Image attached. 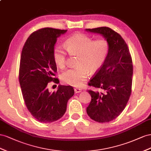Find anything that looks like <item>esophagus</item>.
Here are the masks:
<instances>
[{"instance_id":"34e87169","label":"esophagus","mask_w":151,"mask_h":151,"mask_svg":"<svg viewBox=\"0 0 151 151\" xmlns=\"http://www.w3.org/2000/svg\"><path fill=\"white\" fill-rule=\"evenodd\" d=\"M75 93H80V92H81V89H80V88H75Z\"/></svg>"}]
</instances>
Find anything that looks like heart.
Returning a JSON list of instances; mask_svg holds the SVG:
<instances>
[{"label":"heart","instance_id":"heart-1","mask_svg":"<svg viewBox=\"0 0 151 151\" xmlns=\"http://www.w3.org/2000/svg\"><path fill=\"white\" fill-rule=\"evenodd\" d=\"M64 47L69 54L78 55L76 65L61 75L64 83L73 87H80L87 80L89 72L94 73L104 64L109 50L107 40L101 38L93 40L82 33H75L64 42ZM55 64L61 69L66 67L67 55L61 47H55L53 50Z\"/></svg>","mask_w":151,"mask_h":151}]
</instances>
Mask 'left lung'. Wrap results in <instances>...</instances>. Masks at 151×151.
<instances>
[{
	"mask_svg": "<svg viewBox=\"0 0 151 151\" xmlns=\"http://www.w3.org/2000/svg\"><path fill=\"white\" fill-rule=\"evenodd\" d=\"M101 34L109 44V50L102 68L88 83L103 92L88 90L92 99L87 113L99 123L114 119L125 108L132 92L133 64L125 41L117 32L108 27L86 29Z\"/></svg>",
	"mask_w": 151,
	"mask_h": 151,
	"instance_id": "8db88e82",
	"label": "left lung"
}]
</instances>
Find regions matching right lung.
<instances>
[{
	"mask_svg": "<svg viewBox=\"0 0 151 151\" xmlns=\"http://www.w3.org/2000/svg\"><path fill=\"white\" fill-rule=\"evenodd\" d=\"M67 29L44 28L32 33L21 52L19 81L23 99L29 113L37 121L52 123L63 117L68 100L74 95L71 86L59 85L57 92L47 88L54 78L57 66L53 50L57 38Z\"/></svg>",
	"mask_w": 151,
	"mask_h": 151,
	"instance_id": "add662e5",
	"label": "right lung"
}]
</instances>
